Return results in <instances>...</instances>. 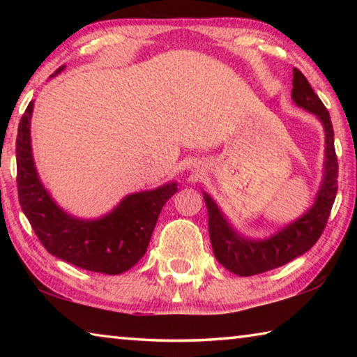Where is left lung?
Masks as SVG:
<instances>
[{"label": "left lung", "mask_w": 357, "mask_h": 357, "mask_svg": "<svg viewBox=\"0 0 357 357\" xmlns=\"http://www.w3.org/2000/svg\"><path fill=\"white\" fill-rule=\"evenodd\" d=\"M291 98L299 107L317 114L324 126V179L315 204L301 219L289 223L273 238L250 241L234 231L217 208V204L213 202V198L208 193H204L209 219V238L214 255L223 268L238 275H255L280 268V266L310 250L323 234L331 215L332 204L335 200L338 189V164L334 148V129H332L329 112L312 89L304 74L296 68L293 69Z\"/></svg>", "instance_id": "left-lung-1"}]
</instances>
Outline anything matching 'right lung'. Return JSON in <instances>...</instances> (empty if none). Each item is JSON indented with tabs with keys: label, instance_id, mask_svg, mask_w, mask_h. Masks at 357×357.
<instances>
[{
	"label": "right lung",
	"instance_id": "obj_1",
	"mask_svg": "<svg viewBox=\"0 0 357 357\" xmlns=\"http://www.w3.org/2000/svg\"><path fill=\"white\" fill-rule=\"evenodd\" d=\"M63 69L64 66L55 74ZM33 105L31 100L20 119L15 153L19 202L36 236L48 253L77 268L110 275L130 269L146 253L160 211L176 193V184L132 193L99 220H80L66 214L52 200L36 173L29 138Z\"/></svg>",
	"mask_w": 357,
	"mask_h": 357
}]
</instances>
